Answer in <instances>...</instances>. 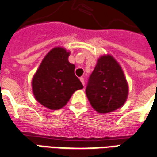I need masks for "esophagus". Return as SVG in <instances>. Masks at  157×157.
Wrapping results in <instances>:
<instances>
[{
	"instance_id": "1",
	"label": "esophagus",
	"mask_w": 157,
	"mask_h": 157,
	"mask_svg": "<svg viewBox=\"0 0 157 157\" xmlns=\"http://www.w3.org/2000/svg\"><path fill=\"white\" fill-rule=\"evenodd\" d=\"M80 81H81V82H82V85L84 86V84H85L84 78H82V77H81V78H80Z\"/></svg>"
}]
</instances>
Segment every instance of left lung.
<instances>
[{"label":"left lung","mask_w":157,"mask_h":157,"mask_svg":"<svg viewBox=\"0 0 157 157\" xmlns=\"http://www.w3.org/2000/svg\"><path fill=\"white\" fill-rule=\"evenodd\" d=\"M128 92V83L116 60L110 56L99 58L86 87L92 107L102 114L114 111L124 104Z\"/></svg>","instance_id":"left-lung-1"}]
</instances>
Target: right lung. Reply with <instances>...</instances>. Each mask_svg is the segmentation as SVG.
<instances>
[{"label": "right lung", "mask_w": 157, "mask_h": 157, "mask_svg": "<svg viewBox=\"0 0 157 157\" xmlns=\"http://www.w3.org/2000/svg\"><path fill=\"white\" fill-rule=\"evenodd\" d=\"M70 52L61 47L52 49L45 56L33 78V92L39 103L51 110L66 105L82 82L75 75V65L68 58Z\"/></svg>", "instance_id": "right-lung-1"}]
</instances>
